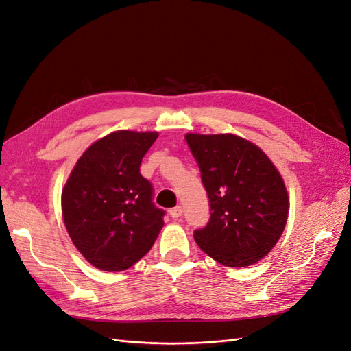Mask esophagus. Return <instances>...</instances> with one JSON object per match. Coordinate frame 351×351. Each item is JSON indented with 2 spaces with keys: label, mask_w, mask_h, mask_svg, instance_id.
Wrapping results in <instances>:
<instances>
[{
  "label": "esophagus",
  "mask_w": 351,
  "mask_h": 351,
  "mask_svg": "<svg viewBox=\"0 0 351 351\" xmlns=\"http://www.w3.org/2000/svg\"><path fill=\"white\" fill-rule=\"evenodd\" d=\"M169 215H171V218H180L183 215V208L182 206L171 208V209H169Z\"/></svg>",
  "instance_id": "obj_1"
}]
</instances>
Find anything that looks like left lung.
<instances>
[{"instance_id": "1", "label": "left lung", "mask_w": 351, "mask_h": 351, "mask_svg": "<svg viewBox=\"0 0 351 351\" xmlns=\"http://www.w3.org/2000/svg\"><path fill=\"white\" fill-rule=\"evenodd\" d=\"M209 197L210 218L197 246L231 268L256 263L280 240L289 195L265 152L236 134H186Z\"/></svg>"}]
</instances>
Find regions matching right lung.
Returning <instances> with one entry per match:
<instances>
[{"mask_svg": "<svg viewBox=\"0 0 351 351\" xmlns=\"http://www.w3.org/2000/svg\"><path fill=\"white\" fill-rule=\"evenodd\" d=\"M156 132H114L90 145L62 189V218L74 246L101 271H125L151 250L165 210L141 174Z\"/></svg>", "mask_w": 351, "mask_h": 351, "instance_id": "right-lung-1", "label": "right lung"}]
</instances>
